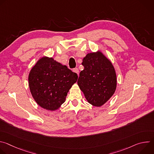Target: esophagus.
I'll return each instance as SVG.
<instances>
[{
	"label": "esophagus",
	"instance_id": "esophagus-1",
	"mask_svg": "<svg viewBox=\"0 0 154 154\" xmlns=\"http://www.w3.org/2000/svg\"><path fill=\"white\" fill-rule=\"evenodd\" d=\"M73 71H74V72H75L76 74H79V69H78L77 68H74V69H73Z\"/></svg>",
	"mask_w": 154,
	"mask_h": 154
}]
</instances>
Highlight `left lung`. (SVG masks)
Listing matches in <instances>:
<instances>
[{
	"label": "left lung",
	"instance_id": "1",
	"mask_svg": "<svg viewBox=\"0 0 154 154\" xmlns=\"http://www.w3.org/2000/svg\"><path fill=\"white\" fill-rule=\"evenodd\" d=\"M77 84L87 101L95 106L106 103L116 91L117 79L112 62L100 51L88 54Z\"/></svg>",
	"mask_w": 154,
	"mask_h": 154
}]
</instances>
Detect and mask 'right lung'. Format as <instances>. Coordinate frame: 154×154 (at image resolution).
<instances>
[{
  "label": "right lung",
  "mask_w": 154,
  "mask_h": 154,
  "mask_svg": "<svg viewBox=\"0 0 154 154\" xmlns=\"http://www.w3.org/2000/svg\"><path fill=\"white\" fill-rule=\"evenodd\" d=\"M77 79V74L66 66L43 57L30 70L29 85L32 97L41 107L55 111L65 102Z\"/></svg>",
  "instance_id": "add662e5"
}]
</instances>
